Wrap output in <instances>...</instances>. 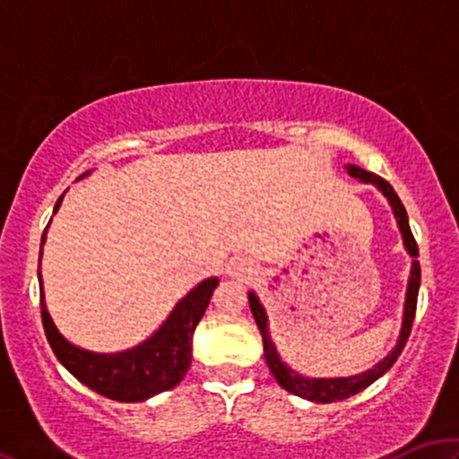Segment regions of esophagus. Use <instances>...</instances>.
I'll use <instances>...</instances> for the list:
<instances>
[{"label": "esophagus", "instance_id": "1", "mask_svg": "<svg viewBox=\"0 0 459 459\" xmlns=\"http://www.w3.org/2000/svg\"><path fill=\"white\" fill-rule=\"evenodd\" d=\"M252 273H255V265L247 259H239V256H237V259L229 263V276L237 278V281H247Z\"/></svg>", "mask_w": 459, "mask_h": 459}]
</instances>
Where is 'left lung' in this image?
<instances>
[{"label":"left lung","instance_id":"1","mask_svg":"<svg viewBox=\"0 0 459 459\" xmlns=\"http://www.w3.org/2000/svg\"><path fill=\"white\" fill-rule=\"evenodd\" d=\"M347 172H350L354 178H360L365 183H373L384 196L388 198L391 203L394 218H397L399 230L403 235V246L405 250L410 252V256L416 259L419 256V246H416L412 230H410L408 224V213H405V207L399 200L397 192H394L393 186L388 181H384L382 177L373 175V172L362 170L358 166H347ZM419 287H420V265L419 261H412V272H410V281H408V291H405V307H403V324H402V332H399V341L397 345L393 347V351L384 358L382 362H377L376 367L368 368V371L360 373V376H351V377H304L299 376L298 371H291L278 356L276 347L272 343V336H270V328H267V315L263 304L256 298V293H247V302H250V310L255 315L256 325H259L261 336H263V351H265V362L270 367L272 376L276 377V382L281 384L284 391L298 394V397L310 399V402H317V403H332V402H341V399L351 397V394L360 393L362 388H367L368 384H373L377 377H382L384 373L388 371L394 365L399 354L403 351L405 341H408L410 330H412V321H414V313H416V298H419Z\"/></svg>","mask_w":459,"mask_h":459}]
</instances>
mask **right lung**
<instances>
[{
  "label": "right lung",
  "mask_w": 459,
  "mask_h": 459,
  "mask_svg": "<svg viewBox=\"0 0 459 459\" xmlns=\"http://www.w3.org/2000/svg\"><path fill=\"white\" fill-rule=\"evenodd\" d=\"M62 194L57 198L54 213L60 209ZM49 226V224H47ZM47 239V230L40 239V255H43V244ZM40 317H43V328L49 341L51 350L57 360L65 365L79 382L86 384L94 393L103 397L114 399V402L135 403L144 402L152 394L170 391L186 377L189 365H192V336L196 330L200 317L209 307L218 278H207L192 291L187 293L181 302L177 304L170 317L163 321V325L151 339L127 351L118 354H94L82 347L71 345L65 336L56 328L47 313L43 298V278H40Z\"/></svg>",
  "instance_id": "add662e5"
}]
</instances>
